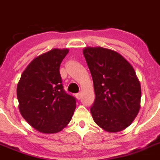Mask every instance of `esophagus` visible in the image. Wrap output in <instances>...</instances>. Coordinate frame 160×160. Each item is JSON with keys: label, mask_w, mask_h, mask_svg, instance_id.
<instances>
[{"label": "esophagus", "mask_w": 160, "mask_h": 160, "mask_svg": "<svg viewBox=\"0 0 160 160\" xmlns=\"http://www.w3.org/2000/svg\"><path fill=\"white\" fill-rule=\"evenodd\" d=\"M76 97H77V99H79V100H80V98H81V93L76 94Z\"/></svg>", "instance_id": "obj_1"}]
</instances>
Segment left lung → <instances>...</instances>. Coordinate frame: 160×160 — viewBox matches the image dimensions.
<instances>
[{
  "instance_id": "obj_1",
  "label": "left lung",
  "mask_w": 160,
  "mask_h": 160,
  "mask_svg": "<svg viewBox=\"0 0 160 160\" xmlns=\"http://www.w3.org/2000/svg\"><path fill=\"white\" fill-rule=\"evenodd\" d=\"M83 53L93 80L94 122L107 132L124 130L141 107V83L133 67L119 53L101 46L85 47Z\"/></svg>"
}]
</instances>
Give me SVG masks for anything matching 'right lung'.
Masks as SVG:
<instances>
[{
	"label": "right lung",
	"instance_id": "right-lung-1",
	"mask_svg": "<svg viewBox=\"0 0 160 160\" xmlns=\"http://www.w3.org/2000/svg\"><path fill=\"white\" fill-rule=\"evenodd\" d=\"M68 49H53L33 59L22 73L16 94L22 117L42 133L62 131L75 111L76 98L64 91L60 65Z\"/></svg>",
	"mask_w": 160,
	"mask_h": 160
}]
</instances>
